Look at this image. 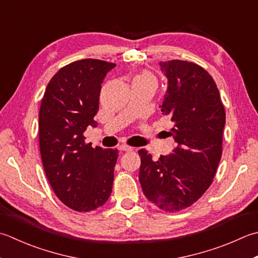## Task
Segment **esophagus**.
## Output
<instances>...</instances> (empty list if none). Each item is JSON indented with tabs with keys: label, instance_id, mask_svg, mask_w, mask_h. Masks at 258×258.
<instances>
[{
	"label": "esophagus",
	"instance_id": "esophagus-1",
	"mask_svg": "<svg viewBox=\"0 0 258 258\" xmlns=\"http://www.w3.org/2000/svg\"><path fill=\"white\" fill-rule=\"evenodd\" d=\"M119 150L125 151V152H131V151H133L134 149L132 148V146H128V145H120Z\"/></svg>",
	"mask_w": 258,
	"mask_h": 258
}]
</instances>
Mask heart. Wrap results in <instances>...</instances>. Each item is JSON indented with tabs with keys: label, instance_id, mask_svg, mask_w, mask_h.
Returning <instances> with one entry per match:
<instances>
[{
	"label": "heart",
	"instance_id": "obj_1",
	"mask_svg": "<svg viewBox=\"0 0 258 258\" xmlns=\"http://www.w3.org/2000/svg\"><path fill=\"white\" fill-rule=\"evenodd\" d=\"M133 83L136 84H144V85H151L155 88L156 85H158V79H156L155 76L149 72V70H143L140 74H138L133 78Z\"/></svg>",
	"mask_w": 258,
	"mask_h": 258
}]
</instances>
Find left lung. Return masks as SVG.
I'll use <instances>...</instances> for the list:
<instances>
[{"instance_id": "obj_1", "label": "left lung", "mask_w": 258, "mask_h": 258, "mask_svg": "<svg viewBox=\"0 0 258 258\" xmlns=\"http://www.w3.org/2000/svg\"><path fill=\"white\" fill-rule=\"evenodd\" d=\"M168 89L160 106L173 127V153L152 160L139 150L143 194L160 209L173 213L188 208L209 188L223 152L226 114L213 77L194 62H160Z\"/></svg>"}]
</instances>
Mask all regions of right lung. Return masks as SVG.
<instances>
[{"mask_svg": "<svg viewBox=\"0 0 258 258\" xmlns=\"http://www.w3.org/2000/svg\"><path fill=\"white\" fill-rule=\"evenodd\" d=\"M115 63L83 59L64 66L50 80L39 113V144L44 172L60 201L76 211L102 207L112 194L116 149L85 142L99 107L106 74Z\"/></svg>", "mask_w": 258, "mask_h": 258, "instance_id": "1", "label": "right lung"}]
</instances>
